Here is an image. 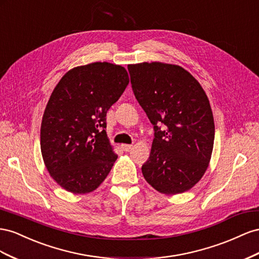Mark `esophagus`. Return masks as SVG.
Returning a JSON list of instances; mask_svg holds the SVG:
<instances>
[{
    "label": "esophagus",
    "instance_id": "1",
    "mask_svg": "<svg viewBox=\"0 0 259 259\" xmlns=\"http://www.w3.org/2000/svg\"><path fill=\"white\" fill-rule=\"evenodd\" d=\"M121 149L124 152H129L132 149V145L131 144H121Z\"/></svg>",
    "mask_w": 259,
    "mask_h": 259
}]
</instances>
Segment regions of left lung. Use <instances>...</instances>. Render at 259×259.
Wrapping results in <instances>:
<instances>
[{
	"mask_svg": "<svg viewBox=\"0 0 259 259\" xmlns=\"http://www.w3.org/2000/svg\"><path fill=\"white\" fill-rule=\"evenodd\" d=\"M128 70L135 97L154 125L144 178L162 194L183 193L201 180L211 157L215 123L207 95L178 65L140 63Z\"/></svg>",
	"mask_w": 259,
	"mask_h": 259,
	"instance_id": "8db88e82",
	"label": "left lung"
}]
</instances>
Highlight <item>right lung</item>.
I'll use <instances>...</instances> for the list:
<instances>
[{"instance_id": "right-lung-1", "label": "right lung", "mask_w": 259, "mask_h": 259, "mask_svg": "<svg viewBox=\"0 0 259 259\" xmlns=\"http://www.w3.org/2000/svg\"><path fill=\"white\" fill-rule=\"evenodd\" d=\"M129 83L122 66L97 62L66 72L51 94L41 123V153L53 178L73 194L90 193L117 159L106 114Z\"/></svg>"}]
</instances>
